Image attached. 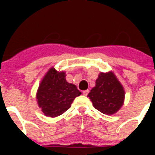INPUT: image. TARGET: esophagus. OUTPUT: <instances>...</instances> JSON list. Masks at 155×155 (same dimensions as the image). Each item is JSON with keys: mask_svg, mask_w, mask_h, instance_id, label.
Returning a JSON list of instances; mask_svg holds the SVG:
<instances>
[{"mask_svg": "<svg viewBox=\"0 0 155 155\" xmlns=\"http://www.w3.org/2000/svg\"><path fill=\"white\" fill-rule=\"evenodd\" d=\"M82 93H83V94H84V95H87V94H89V91H88V90H86V91H83Z\"/></svg>", "mask_w": 155, "mask_h": 155, "instance_id": "esophagus-1", "label": "esophagus"}]
</instances>
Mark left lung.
<instances>
[{"label": "left lung", "mask_w": 155, "mask_h": 155, "mask_svg": "<svg viewBox=\"0 0 155 155\" xmlns=\"http://www.w3.org/2000/svg\"><path fill=\"white\" fill-rule=\"evenodd\" d=\"M88 97L101 113L114 114L123 105L124 90L113 72L101 73Z\"/></svg>", "instance_id": "left-lung-1"}]
</instances>
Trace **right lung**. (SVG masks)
I'll use <instances>...</instances> for the list:
<instances>
[{"instance_id": "obj_1", "label": "right lung", "mask_w": 155, "mask_h": 155, "mask_svg": "<svg viewBox=\"0 0 155 155\" xmlns=\"http://www.w3.org/2000/svg\"><path fill=\"white\" fill-rule=\"evenodd\" d=\"M81 92L65 80V73L51 68L39 85L36 100L45 116H59L69 110Z\"/></svg>"}]
</instances>
